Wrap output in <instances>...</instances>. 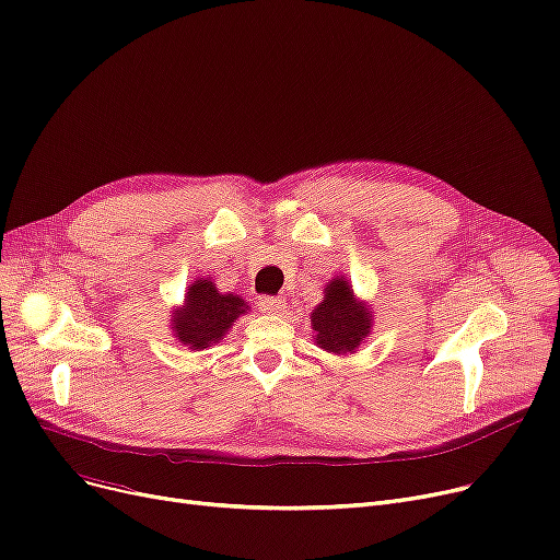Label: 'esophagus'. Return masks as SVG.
Listing matches in <instances>:
<instances>
[{
	"label": "esophagus",
	"instance_id": "1",
	"mask_svg": "<svg viewBox=\"0 0 560 560\" xmlns=\"http://www.w3.org/2000/svg\"><path fill=\"white\" fill-rule=\"evenodd\" d=\"M258 308L267 315H277L285 308V302L281 298H275V295H267V298H260L258 300Z\"/></svg>",
	"mask_w": 560,
	"mask_h": 560
}]
</instances>
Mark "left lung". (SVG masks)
<instances>
[{
  "mask_svg": "<svg viewBox=\"0 0 560 560\" xmlns=\"http://www.w3.org/2000/svg\"><path fill=\"white\" fill-rule=\"evenodd\" d=\"M373 315L357 304L348 281L334 279L325 288L323 304L311 313L315 343L334 354L354 352L371 331Z\"/></svg>",
  "mask_w": 560,
  "mask_h": 560,
  "instance_id": "8db88e82",
  "label": "left lung"
}]
</instances>
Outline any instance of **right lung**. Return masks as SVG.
Instances as JSON below:
<instances>
[{
  "instance_id": "add662e5",
  "label": "right lung",
  "mask_w": 560,
  "mask_h": 560,
  "mask_svg": "<svg viewBox=\"0 0 560 560\" xmlns=\"http://www.w3.org/2000/svg\"><path fill=\"white\" fill-rule=\"evenodd\" d=\"M245 311V300L231 293L222 295L212 281L199 279L187 288L185 308L176 311L172 323L183 346L201 350L222 340L231 323L237 320V315Z\"/></svg>"
}]
</instances>
